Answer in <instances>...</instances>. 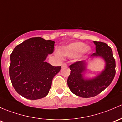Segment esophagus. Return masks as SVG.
<instances>
[{
    "label": "esophagus",
    "mask_w": 122,
    "mask_h": 122,
    "mask_svg": "<svg viewBox=\"0 0 122 122\" xmlns=\"http://www.w3.org/2000/svg\"><path fill=\"white\" fill-rule=\"evenodd\" d=\"M62 67H66V66H67V64L65 63V62H64L62 64Z\"/></svg>",
    "instance_id": "esophagus-1"
}]
</instances>
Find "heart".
Returning <instances> with one entry per match:
<instances>
[{
    "label": "heart",
    "mask_w": 122,
    "mask_h": 122,
    "mask_svg": "<svg viewBox=\"0 0 122 122\" xmlns=\"http://www.w3.org/2000/svg\"><path fill=\"white\" fill-rule=\"evenodd\" d=\"M85 44L82 42H75L62 47L60 50L56 51V54L61 56V54L70 57L78 56L82 57L85 54L89 52L90 48L88 47H85Z\"/></svg>",
    "instance_id": "obj_1"
}]
</instances>
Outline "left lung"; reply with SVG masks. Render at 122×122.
<instances>
[{"label": "left lung", "mask_w": 122, "mask_h": 122, "mask_svg": "<svg viewBox=\"0 0 122 122\" xmlns=\"http://www.w3.org/2000/svg\"><path fill=\"white\" fill-rule=\"evenodd\" d=\"M93 43L96 52L91 57L104 59L106 62L104 71L93 79H85L82 73L85 70V61H76L70 65L71 73L68 78V86L73 93L82 98H91L102 92L111 84L116 73L115 60L111 47L103 42L93 41Z\"/></svg>", "instance_id": "obj_1"}]
</instances>
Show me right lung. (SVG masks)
Returning <instances> with one entry per match:
<instances>
[{
	"label": "right lung",
	"instance_id": "1",
	"mask_svg": "<svg viewBox=\"0 0 122 122\" xmlns=\"http://www.w3.org/2000/svg\"><path fill=\"white\" fill-rule=\"evenodd\" d=\"M55 42L33 37L17 45L10 55L9 75L16 91L31 100L43 98L49 92L52 80L61 70L45 62L54 50Z\"/></svg>",
	"mask_w": 122,
	"mask_h": 122
}]
</instances>
